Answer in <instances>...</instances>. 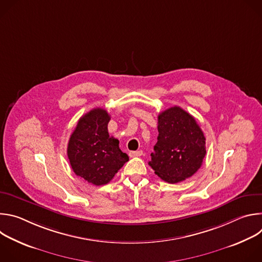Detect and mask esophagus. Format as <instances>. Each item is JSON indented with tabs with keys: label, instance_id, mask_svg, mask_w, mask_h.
Listing matches in <instances>:
<instances>
[{
	"label": "esophagus",
	"instance_id": "obj_1",
	"mask_svg": "<svg viewBox=\"0 0 262 262\" xmlns=\"http://www.w3.org/2000/svg\"><path fill=\"white\" fill-rule=\"evenodd\" d=\"M129 157L134 158V157H141L143 155L142 150H138V151H129Z\"/></svg>",
	"mask_w": 262,
	"mask_h": 262
}]
</instances>
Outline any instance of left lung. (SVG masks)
<instances>
[{"label":"left lung","instance_id":"8db88e82","mask_svg":"<svg viewBox=\"0 0 262 262\" xmlns=\"http://www.w3.org/2000/svg\"><path fill=\"white\" fill-rule=\"evenodd\" d=\"M158 129V142L149 166L169 183L193 176L206 154L205 137L195 118L175 105L159 114Z\"/></svg>","mask_w":262,"mask_h":262}]
</instances>
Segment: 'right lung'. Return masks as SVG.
I'll return each mask as SVG.
<instances>
[{"mask_svg":"<svg viewBox=\"0 0 262 262\" xmlns=\"http://www.w3.org/2000/svg\"><path fill=\"white\" fill-rule=\"evenodd\" d=\"M107 112L96 107L82 116L70 136L67 156L76 175L94 185L110 182L128 161L119 141L110 137Z\"/></svg>","mask_w":262,"mask_h":262,"instance_id":"add662e5","label":"right lung"}]
</instances>
